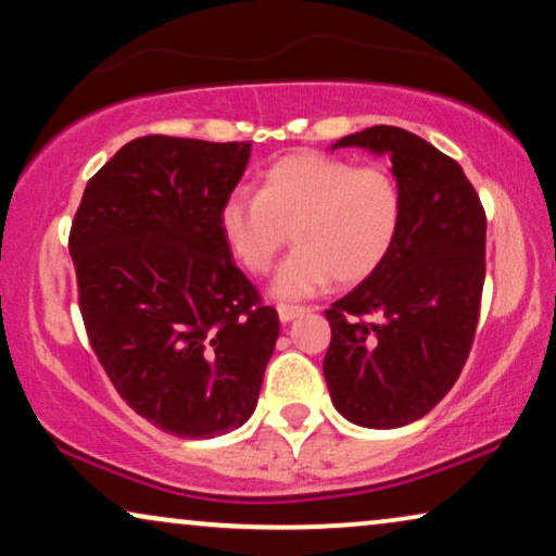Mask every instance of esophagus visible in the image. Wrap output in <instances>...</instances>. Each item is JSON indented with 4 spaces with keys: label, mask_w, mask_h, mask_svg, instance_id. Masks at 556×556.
I'll use <instances>...</instances> for the list:
<instances>
[{
    "label": "esophagus",
    "mask_w": 556,
    "mask_h": 556,
    "mask_svg": "<svg viewBox=\"0 0 556 556\" xmlns=\"http://www.w3.org/2000/svg\"><path fill=\"white\" fill-rule=\"evenodd\" d=\"M305 313H307V307H300V305H279L277 307V315H279V320H282V323H292L294 317H300Z\"/></svg>",
    "instance_id": "esophagus-1"
}]
</instances>
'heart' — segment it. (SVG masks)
<instances>
[{
    "label": "heart",
    "mask_w": 556,
    "mask_h": 556,
    "mask_svg": "<svg viewBox=\"0 0 556 556\" xmlns=\"http://www.w3.org/2000/svg\"><path fill=\"white\" fill-rule=\"evenodd\" d=\"M402 192L381 167H353L323 152H294L266 169L256 198L231 192L218 226L228 251L251 274L269 271L287 243L298 249L271 279L279 300H302L336 277L355 285L371 277L394 247Z\"/></svg>",
    "instance_id": "b5f03b06"
}]
</instances>
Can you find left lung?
I'll list each match as a JSON object with an SVG mask.
<instances>
[{
	"label": "left lung",
	"instance_id": "left-lung-1",
	"mask_svg": "<svg viewBox=\"0 0 556 556\" xmlns=\"http://www.w3.org/2000/svg\"><path fill=\"white\" fill-rule=\"evenodd\" d=\"M391 160L402 224L371 277L332 302L323 374L332 406L368 429L425 417L453 389L476 336L485 213L463 167L427 139L371 127L338 139Z\"/></svg>",
	"mask_w": 556,
	"mask_h": 556
}]
</instances>
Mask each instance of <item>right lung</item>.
Segmentation results:
<instances>
[{
	"mask_svg": "<svg viewBox=\"0 0 556 556\" xmlns=\"http://www.w3.org/2000/svg\"><path fill=\"white\" fill-rule=\"evenodd\" d=\"M249 142L139 137L84 190L71 258L91 345L139 417L185 440L247 425L279 338L218 213Z\"/></svg>",
	"mask_w": 556,
	"mask_h": 556,
	"instance_id": "add662e5",
	"label": "right lung"
}]
</instances>
